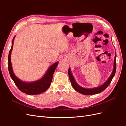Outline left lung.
Returning <instances> with one entry per match:
<instances>
[{
    "mask_svg": "<svg viewBox=\"0 0 126 126\" xmlns=\"http://www.w3.org/2000/svg\"><path fill=\"white\" fill-rule=\"evenodd\" d=\"M116 52L115 53V59H114L113 68L112 73L109 76V77L107 79V80L104 83H102L101 85L96 87L90 88H83L80 86H79L77 83V82H76L74 76L72 74L70 68H69V69H68V75H69V77L71 83V85L72 86V87H73V88L75 89V90H76L77 92L80 93L82 94L93 95V94H96L102 92V91L105 90L107 88V87L109 85L110 82H111L112 80L113 77L115 75V72L116 71Z\"/></svg>",
    "mask_w": 126,
    "mask_h": 126,
    "instance_id": "left-lung-1",
    "label": "left lung"
}]
</instances>
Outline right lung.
Segmentation results:
<instances>
[{"instance_id": "right-lung-1", "label": "right lung", "mask_w": 126, "mask_h": 126, "mask_svg": "<svg viewBox=\"0 0 126 126\" xmlns=\"http://www.w3.org/2000/svg\"><path fill=\"white\" fill-rule=\"evenodd\" d=\"M15 36L12 41L11 47L9 52L8 55V70L10 77L13 80L18 88L21 92L25 93L29 95L38 94L43 93L46 91L48 88L50 87L52 81L53 74L56 69L58 62H57L53 63L52 65L48 68L46 73L43 76V77L36 81L27 82L22 81L15 75L11 62V54L13 50L14 41L15 38Z\"/></svg>"}]
</instances>
